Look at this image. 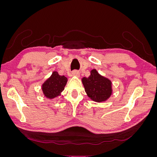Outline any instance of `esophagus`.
<instances>
[{
	"label": "esophagus",
	"instance_id": "esophagus-1",
	"mask_svg": "<svg viewBox=\"0 0 157 157\" xmlns=\"http://www.w3.org/2000/svg\"><path fill=\"white\" fill-rule=\"evenodd\" d=\"M72 75H74V76H76V77H79L80 76V73L78 72V71H77V70H75V71H73V72H72Z\"/></svg>",
	"mask_w": 157,
	"mask_h": 157
}]
</instances>
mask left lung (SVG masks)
<instances>
[{
	"label": "left lung",
	"instance_id": "8db88e82",
	"mask_svg": "<svg viewBox=\"0 0 157 157\" xmlns=\"http://www.w3.org/2000/svg\"><path fill=\"white\" fill-rule=\"evenodd\" d=\"M90 73V77L82 79L85 92L94 101H106L112 94L111 82L99 75L96 69L92 70Z\"/></svg>",
	"mask_w": 157,
	"mask_h": 157
}]
</instances>
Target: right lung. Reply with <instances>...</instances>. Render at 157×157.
Here are the masks:
<instances>
[{"mask_svg":"<svg viewBox=\"0 0 157 157\" xmlns=\"http://www.w3.org/2000/svg\"><path fill=\"white\" fill-rule=\"evenodd\" d=\"M67 82V78L65 76H61L58 72L54 71L51 77L42 84V92L46 98H54L63 92Z\"/></svg>","mask_w":157,"mask_h":157,"instance_id":"right-lung-1","label":"right lung"}]
</instances>
